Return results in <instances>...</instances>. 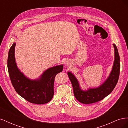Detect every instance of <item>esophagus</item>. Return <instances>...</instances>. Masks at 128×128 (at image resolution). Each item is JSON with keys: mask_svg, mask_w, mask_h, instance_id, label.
Listing matches in <instances>:
<instances>
[{"mask_svg": "<svg viewBox=\"0 0 128 128\" xmlns=\"http://www.w3.org/2000/svg\"><path fill=\"white\" fill-rule=\"evenodd\" d=\"M66 65H67V66H69V65H70V63H69V61H67V62H66Z\"/></svg>", "mask_w": 128, "mask_h": 128, "instance_id": "obj_1", "label": "esophagus"}]
</instances>
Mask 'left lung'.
<instances>
[{"label":"left lung","mask_w":128,"mask_h":128,"mask_svg":"<svg viewBox=\"0 0 128 128\" xmlns=\"http://www.w3.org/2000/svg\"><path fill=\"white\" fill-rule=\"evenodd\" d=\"M115 50V60L110 76L101 86L90 88L86 91L80 90L78 81L72 74L68 72L72 84L74 94L77 100L83 104H92L102 100L110 94L118 83L120 75V56L116 46L113 44Z\"/></svg>","instance_id":"8db88e82"}]
</instances>
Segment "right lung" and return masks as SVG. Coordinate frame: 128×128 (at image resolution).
Returning <instances> with one entry per match:
<instances>
[{"mask_svg": "<svg viewBox=\"0 0 128 128\" xmlns=\"http://www.w3.org/2000/svg\"><path fill=\"white\" fill-rule=\"evenodd\" d=\"M15 43L10 47L7 59V67L12 84L18 94L27 101L36 104L48 102L54 95L55 77L63 70L60 65L46 70L39 80H32L26 77L17 68L14 56Z\"/></svg>", "mask_w": 128, "mask_h": 128, "instance_id": "1", "label": "right lung"}]
</instances>
